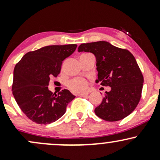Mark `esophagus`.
<instances>
[{
	"label": "esophagus",
	"mask_w": 160,
	"mask_h": 160,
	"mask_svg": "<svg viewBox=\"0 0 160 160\" xmlns=\"http://www.w3.org/2000/svg\"><path fill=\"white\" fill-rule=\"evenodd\" d=\"M78 95L80 97H86L88 95V93H80Z\"/></svg>",
	"instance_id": "34e87169"
}]
</instances>
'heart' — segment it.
<instances>
[{"mask_svg": "<svg viewBox=\"0 0 160 160\" xmlns=\"http://www.w3.org/2000/svg\"><path fill=\"white\" fill-rule=\"evenodd\" d=\"M87 54H89V53H87ZM68 87L74 92H80L86 90L88 87V82L83 78H74L69 80L68 82Z\"/></svg>", "mask_w": 160, "mask_h": 160, "instance_id": "b5f03b06", "label": "heart"}]
</instances>
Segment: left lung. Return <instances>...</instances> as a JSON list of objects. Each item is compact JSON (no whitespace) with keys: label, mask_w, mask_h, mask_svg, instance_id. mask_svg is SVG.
<instances>
[{"label":"left lung","mask_w":160,"mask_h":160,"mask_svg":"<svg viewBox=\"0 0 160 160\" xmlns=\"http://www.w3.org/2000/svg\"><path fill=\"white\" fill-rule=\"evenodd\" d=\"M78 51L95 55L98 78L96 82L111 88L110 92H105L102 102L95 109V114L109 122L129 115L140 102L144 82L133 55L107 41L82 43Z\"/></svg>","instance_id":"8db88e82"}]
</instances>
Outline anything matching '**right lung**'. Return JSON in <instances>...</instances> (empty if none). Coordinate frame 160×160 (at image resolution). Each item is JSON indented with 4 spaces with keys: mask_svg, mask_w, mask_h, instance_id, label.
Instances as JSON below:
<instances>
[{
    "mask_svg": "<svg viewBox=\"0 0 160 160\" xmlns=\"http://www.w3.org/2000/svg\"><path fill=\"white\" fill-rule=\"evenodd\" d=\"M77 44L47 46L24 56L13 72L12 95L22 111L31 120L41 125L60 118L75 98L68 89L58 94L49 91L50 79L57 78L62 62L76 49Z\"/></svg>",
    "mask_w": 160,
    "mask_h": 160,
    "instance_id": "add662e5",
    "label": "right lung"
}]
</instances>
